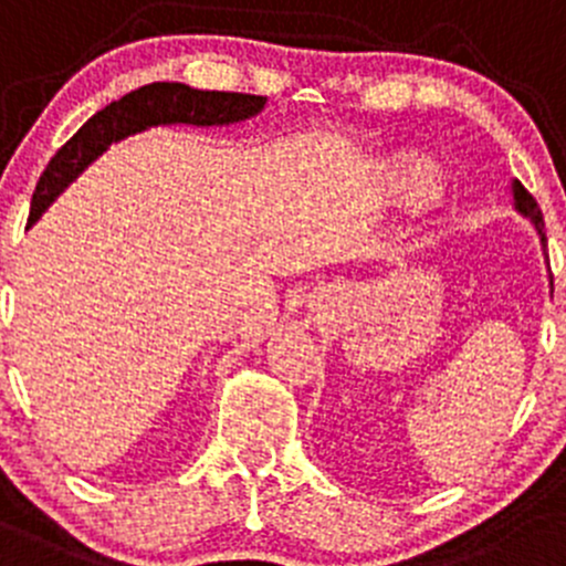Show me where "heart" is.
I'll use <instances>...</instances> for the list:
<instances>
[{
  "instance_id": "obj_1",
  "label": "heart",
  "mask_w": 566,
  "mask_h": 566,
  "mask_svg": "<svg viewBox=\"0 0 566 566\" xmlns=\"http://www.w3.org/2000/svg\"><path fill=\"white\" fill-rule=\"evenodd\" d=\"M387 193L400 205H422L440 193V168L426 157H403L387 171Z\"/></svg>"
}]
</instances>
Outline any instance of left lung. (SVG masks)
Listing matches in <instances>:
<instances>
[{"label":"left lung","instance_id":"8db88e82","mask_svg":"<svg viewBox=\"0 0 566 566\" xmlns=\"http://www.w3.org/2000/svg\"><path fill=\"white\" fill-rule=\"evenodd\" d=\"M514 207H517V210L523 212V216H528L531 221L536 223V229H539V234H542V243L547 245V240H545V232H542V227H545V218H542V210H539V205H536V199H534V196H531L528 190H525L523 185H520V182H514Z\"/></svg>","mask_w":566,"mask_h":566}]
</instances>
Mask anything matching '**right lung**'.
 <instances>
[{
  "label": "right lung",
  "mask_w": 566,
  "mask_h": 566,
  "mask_svg": "<svg viewBox=\"0 0 566 566\" xmlns=\"http://www.w3.org/2000/svg\"><path fill=\"white\" fill-rule=\"evenodd\" d=\"M265 102V96H251V93L196 91L182 82H151V85L126 93L118 102H109L107 107L91 115L80 126V132L65 140V146H60L57 155L49 160L32 193L30 223H35L41 212L115 140H124L126 135L157 124H238L260 113Z\"/></svg>",
  "instance_id": "1"
}]
</instances>
